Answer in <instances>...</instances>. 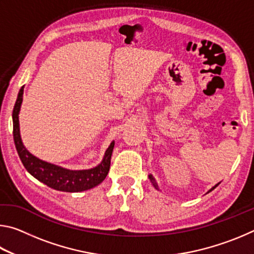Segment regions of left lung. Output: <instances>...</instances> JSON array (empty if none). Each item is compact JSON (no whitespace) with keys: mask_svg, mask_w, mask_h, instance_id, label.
I'll return each instance as SVG.
<instances>
[{"mask_svg":"<svg viewBox=\"0 0 254 254\" xmlns=\"http://www.w3.org/2000/svg\"><path fill=\"white\" fill-rule=\"evenodd\" d=\"M149 178H150V180H151V182H152V184H153V186L157 188V184H156V183H154V179H153V177H152V176H151V175H149ZM218 184H220V183H218ZM218 184H217V185H215V186H214V187H213L212 189H210V190H209V191H212L214 188H216V187L218 186Z\"/></svg>","mask_w":254,"mask_h":254,"instance_id":"left-lung-1","label":"left lung"}]
</instances>
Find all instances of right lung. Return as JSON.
Wrapping results in <instances>:
<instances>
[{"label":"right lung","instance_id":"right-lung-1","mask_svg":"<svg viewBox=\"0 0 254 254\" xmlns=\"http://www.w3.org/2000/svg\"><path fill=\"white\" fill-rule=\"evenodd\" d=\"M23 97V86L21 87L18 98L14 104L13 113V139L19 157L22 161L24 168L31 174L34 178L44 183L50 188L56 190L78 192L87 190L100 185L109 174L111 166V157L114 148V141L106 150L104 159L97 167L88 170H68L60 168L58 166L45 162L40 159L32 156L27 149L23 147L20 136L19 128V111Z\"/></svg>","mask_w":254,"mask_h":254}]
</instances>
